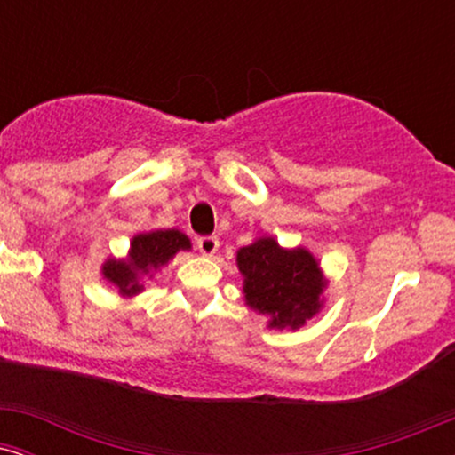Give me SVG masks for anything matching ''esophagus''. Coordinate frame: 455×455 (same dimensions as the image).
Here are the masks:
<instances>
[{"label":"esophagus","mask_w":455,"mask_h":455,"mask_svg":"<svg viewBox=\"0 0 455 455\" xmlns=\"http://www.w3.org/2000/svg\"><path fill=\"white\" fill-rule=\"evenodd\" d=\"M196 248L205 257H213L218 252V248H220V239L216 235H203V237L196 239Z\"/></svg>","instance_id":"1"}]
</instances>
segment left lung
Wrapping results in <instances>:
<instances>
[{
	"label": "left lung",
	"instance_id": "1",
	"mask_svg": "<svg viewBox=\"0 0 455 455\" xmlns=\"http://www.w3.org/2000/svg\"><path fill=\"white\" fill-rule=\"evenodd\" d=\"M243 293L250 307L271 316V327L304 325L321 307L323 275L307 250H282L274 239H259L237 252Z\"/></svg>",
	"mask_w": 455,
	"mask_h": 455
}]
</instances>
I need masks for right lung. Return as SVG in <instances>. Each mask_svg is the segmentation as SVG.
Wrapping results in <instances>:
<instances>
[{"mask_svg":"<svg viewBox=\"0 0 455 455\" xmlns=\"http://www.w3.org/2000/svg\"><path fill=\"white\" fill-rule=\"evenodd\" d=\"M188 248H190V239L175 228L137 235L132 239V248H130V259L108 260L102 269L104 278L111 280L122 295H137L143 289L139 282L140 275L169 263L175 252Z\"/></svg>","mask_w":455,"mask_h":455,"instance_id":"right-lung-1","label":"right lung"}]
</instances>
